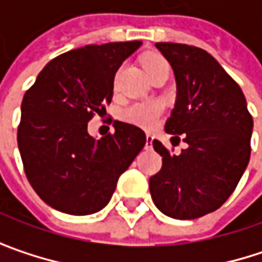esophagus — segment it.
I'll return each mask as SVG.
<instances>
[{
	"label": "esophagus",
	"instance_id": "34e87169",
	"mask_svg": "<svg viewBox=\"0 0 262 262\" xmlns=\"http://www.w3.org/2000/svg\"><path fill=\"white\" fill-rule=\"evenodd\" d=\"M151 144H153V136L150 133H147V136H145V148H151Z\"/></svg>",
	"mask_w": 262,
	"mask_h": 262
}]
</instances>
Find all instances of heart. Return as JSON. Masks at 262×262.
I'll list each match as a JSON object with an SVG mask.
<instances>
[{"label": "heart", "mask_w": 262, "mask_h": 262, "mask_svg": "<svg viewBox=\"0 0 262 262\" xmlns=\"http://www.w3.org/2000/svg\"><path fill=\"white\" fill-rule=\"evenodd\" d=\"M144 68L147 74L156 70H170L168 62L159 56H151L144 60ZM161 114V106L158 103H133L123 109L121 118L127 123L136 124L139 127H151Z\"/></svg>", "instance_id": "1"}]
</instances>
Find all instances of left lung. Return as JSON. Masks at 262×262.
Listing matches in <instances>:
<instances>
[{
    "instance_id": "left-lung-1",
    "label": "left lung",
    "mask_w": 262,
    "mask_h": 262,
    "mask_svg": "<svg viewBox=\"0 0 262 262\" xmlns=\"http://www.w3.org/2000/svg\"><path fill=\"white\" fill-rule=\"evenodd\" d=\"M156 48L171 65L178 89L165 132L179 141L182 135L186 148L171 155L153 141L162 168L150 178V194L165 215L199 219L219 209L236 188L250 159L253 120L241 88L209 53L171 42Z\"/></svg>"
}]
</instances>
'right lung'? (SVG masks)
I'll return each instance as SVG.
<instances>
[{
  "instance_id": "1",
  "label": "right lung",
  "mask_w": 262,
  "mask_h": 262,
  "mask_svg": "<svg viewBox=\"0 0 262 262\" xmlns=\"http://www.w3.org/2000/svg\"><path fill=\"white\" fill-rule=\"evenodd\" d=\"M141 40L86 45L48 62L21 104L18 147L27 179L51 208L71 215L103 209L145 145L139 127L114 121L95 139L88 123L112 101L114 77Z\"/></svg>"
}]
</instances>
